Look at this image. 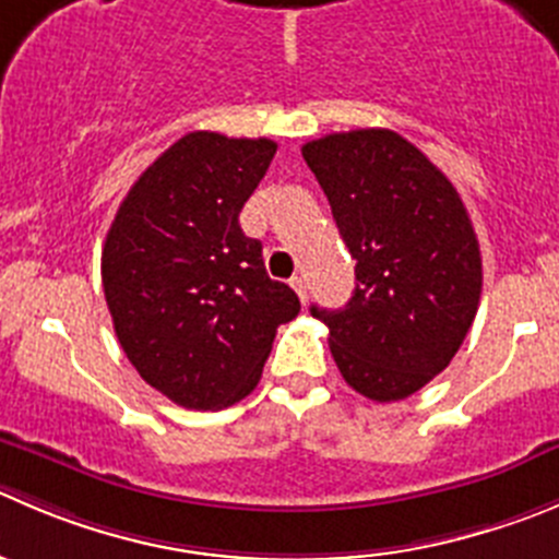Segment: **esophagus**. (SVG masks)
Segmentation results:
<instances>
[{
  "label": "esophagus",
  "instance_id": "esophagus-1",
  "mask_svg": "<svg viewBox=\"0 0 559 559\" xmlns=\"http://www.w3.org/2000/svg\"><path fill=\"white\" fill-rule=\"evenodd\" d=\"M290 288L299 294L301 301H307V283H305V276H290Z\"/></svg>",
  "mask_w": 559,
  "mask_h": 559
}]
</instances>
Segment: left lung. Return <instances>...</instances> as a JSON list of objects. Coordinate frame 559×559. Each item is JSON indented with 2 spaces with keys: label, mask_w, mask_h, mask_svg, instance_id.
Listing matches in <instances>:
<instances>
[{
  "label": "left lung",
  "mask_w": 559,
  "mask_h": 559,
  "mask_svg": "<svg viewBox=\"0 0 559 559\" xmlns=\"http://www.w3.org/2000/svg\"><path fill=\"white\" fill-rule=\"evenodd\" d=\"M356 260V288L329 326L340 373L376 403L403 401L453 362L483 288L475 227L455 186L390 129L326 134L301 147Z\"/></svg>",
  "instance_id": "8db88e82"
}]
</instances>
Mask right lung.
I'll return each mask as SVG.
<instances>
[{
    "mask_svg": "<svg viewBox=\"0 0 559 559\" xmlns=\"http://www.w3.org/2000/svg\"><path fill=\"white\" fill-rule=\"evenodd\" d=\"M276 142L191 131L140 175L100 252L115 334L136 373L197 412L258 386L299 296L265 274L263 243L238 225Z\"/></svg>",
    "mask_w": 559,
    "mask_h": 559,
    "instance_id": "obj_1",
    "label": "right lung"
}]
</instances>
